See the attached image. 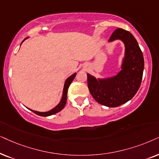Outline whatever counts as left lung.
<instances>
[{"label":"left lung","instance_id":"left-lung-1","mask_svg":"<svg viewBox=\"0 0 159 159\" xmlns=\"http://www.w3.org/2000/svg\"><path fill=\"white\" fill-rule=\"evenodd\" d=\"M121 40L125 45V57L121 70L107 79L97 80L87 74L89 90L99 104L116 107L130 100L140 86L144 70V58L137 40L127 30L117 28L109 41Z\"/></svg>","mask_w":159,"mask_h":159}]
</instances>
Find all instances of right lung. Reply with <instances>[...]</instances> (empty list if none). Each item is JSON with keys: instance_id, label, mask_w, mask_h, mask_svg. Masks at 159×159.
<instances>
[{"instance_id": "obj_1", "label": "right lung", "mask_w": 159, "mask_h": 159, "mask_svg": "<svg viewBox=\"0 0 159 159\" xmlns=\"http://www.w3.org/2000/svg\"><path fill=\"white\" fill-rule=\"evenodd\" d=\"M26 39H27V38H26ZM25 40H24V41H25ZM75 75H76V73L73 74V75L70 76V77L67 78L66 81H65L64 89H63V94H62V99H61L60 102L59 103V104L57 105V106L55 107L54 108H53L52 110H51V111H49L43 112H43L35 111H33V110H30V111H33L34 113L37 114V115L41 116H49L54 115V114L58 113V112H60V111H62V110L64 108L65 104H66L67 90H68V88H69L70 85V84L72 83V81H73L74 78L75 77Z\"/></svg>"}]
</instances>
